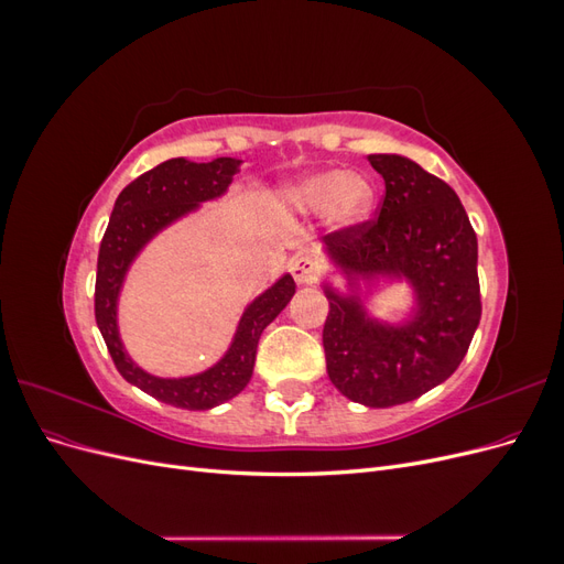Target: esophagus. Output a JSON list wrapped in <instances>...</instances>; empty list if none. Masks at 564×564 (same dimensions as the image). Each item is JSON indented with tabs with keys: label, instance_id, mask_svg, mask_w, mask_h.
Here are the masks:
<instances>
[{
	"label": "esophagus",
	"instance_id": "1",
	"mask_svg": "<svg viewBox=\"0 0 564 564\" xmlns=\"http://www.w3.org/2000/svg\"><path fill=\"white\" fill-rule=\"evenodd\" d=\"M317 270H319V263L317 259H313V256L301 253L292 261V275L299 284H313L317 278Z\"/></svg>",
	"mask_w": 564,
	"mask_h": 564
}]
</instances>
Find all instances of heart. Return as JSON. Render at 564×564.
I'll list each match as a JSON object with an SVG mask.
<instances>
[{
	"mask_svg": "<svg viewBox=\"0 0 564 564\" xmlns=\"http://www.w3.org/2000/svg\"><path fill=\"white\" fill-rule=\"evenodd\" d=\"M286 207L296 214L327 212L334 228L360 226L377 204V185L362 174H346L332 169L303 176L284 191Z\"/></svg>",
	"mask_w": 564,
	"mask_h": 564,
	"instance_id": "heart-1",
	"label": "heart"
}]
</instances>
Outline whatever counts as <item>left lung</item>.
Segmentation results:
<instances>
[{"label":"left lung","mask_w":564,"mask_h":564,"mask_svg":"<svg viewBox=\"0 0 564 564\" xmlns=\"http://www.w3.org/2000/svg\"><path fill=\"white\" fill-rule=\"evenodd\" d=\"M369 164L386 181L379 216L324 235V247L348 278H406L419 308L390 327L327 286L322 344L329 379L348 400L392 406L447 381L466 357L482 315L477 237L445 181L400 155H369Z\"/></svg>","instance_id":"8db88e82"}]
</instances>
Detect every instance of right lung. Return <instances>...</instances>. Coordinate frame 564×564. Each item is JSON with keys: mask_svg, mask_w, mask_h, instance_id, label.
Here are the masks:
<instances>
[{"mask_svg": "<svg viewBox=\"0 0 564 564\" xmlns=\"http://www.w3.org/2000/svg\"><path fill=\"white\" fill-rule=\"evenodd\" d=\"M237 166H240V160L232 158H218L207 164L176 158L150 169L119 193L104 242L98 249L94 311L117 371L155 400L181 409H193V412L212 409L245 390L253 371L259 338L268 324L292 301L296 292L294 278L284 275L249 305L224 360L197 373V377L185 379H160L133 365L117 332V296L135 253L162 228L174 224L183 214L197 209L199 202L224 195L237 174Z\"/></svg>", "mask_w": 564, "mask_h": 564, "instance_id": "right-lung-1", "label": "right lung"}]
</instances>
